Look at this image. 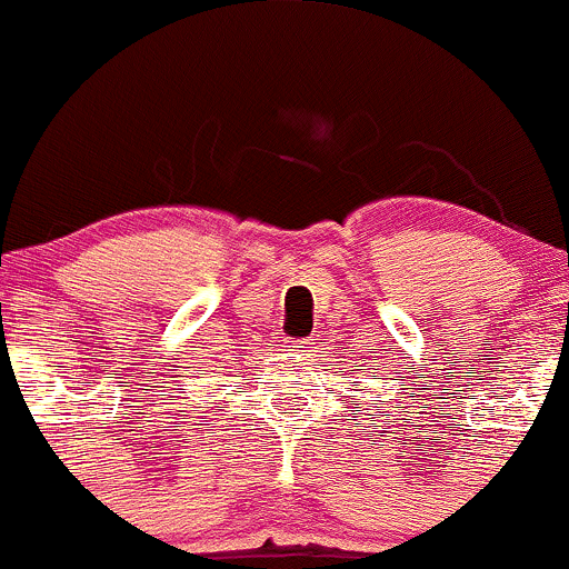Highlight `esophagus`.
I'll return each instance as SVG.
<instances>
[{"instance_id": "esophagus-1", "label": "esophagus", "mask_w": 569, "mask_h": 569, "mask_svg": "<svg viewBox=\"0 0 569 569\" xmlns=\"http://www.w3.org/2000/svg\"><path fill=\"white\" fill-rule=\"evenodd\" d=\"M309 345H312V342H309V339H292V342L287 345V348H292V350H307Z\"/></svg>"}]
</instances>
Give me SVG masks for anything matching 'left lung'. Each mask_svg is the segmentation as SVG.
<instances>
[{
    "label": "left lung",
    "instance_id": "1",
    "mask_svg": "<svg viewBox=\"0 0 569 569\" xmlns=\"http://www.w3.org/2000/svg\"><path fill=\"white\" fill-rule=\"evenodd\" d=\"M375 408H378V402H375ZM367 411H370V408H367ZM378 413H380V408H378ZM402 413H406V411H402ZM367 416H372V419H375V413H367ZM383 416H389V411H383Z\"/></svg>",
    "mask_w": 569,
    "mask_h": 569
}]
</instances>
